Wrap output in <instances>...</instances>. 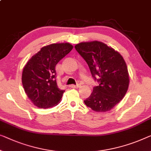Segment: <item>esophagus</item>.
I'll return each mask as SVG.
<instances>
[{"instance_id":"esophagus-1","label":"esophagus","mask_w":151,"mask_h":151,"mask_svg":"<svg viewBox=\"0 0 151 151\" xmlns=\"http://www.w3.org/2000/svg\"><path fill=\"white\" fill-rule=\"evenodd\" d=\"M71 88H78V87H81V84H77V85H71L70 86Z\"/></svg>"}]
</instances>
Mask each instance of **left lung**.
Listing matches in <instances>:
<instances>
[{
	"instance_id": "8db88e82",
	"label": "left lung",
	"mask_w": 151,
	"mask_h": 151,
	"mask_svg": "<svg viewBox=\"0 0 151 151\" xmlns=\"http://www.w3.org/2000/svg\"><path fill=\"white\" fill-rule=\"evenodd\" d=\"M99 83L93 87L87 106L96 112L109 111L124 98L129 83L127 67L122 55L102 42L94 40L75 45Z\"/></svg>"
}]
</instances>
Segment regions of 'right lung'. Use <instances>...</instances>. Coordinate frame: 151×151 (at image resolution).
<instances>
[{"instance_id":"obj_1","label":"right lung","mask_w":151,"mask_h":151,"mask_svg":"<svg viewBox=\"0 0 151 151\" xmlns=\"http://www.w3.org/2000/svg\"><path fill=\"white\" fill-rule=\"evenodd\" d=\"M73 48L68 42L49 45L42 47L26 63L22 72V85L36 106L48 109L60 102L64 90L57 85L55 66Z\"/></svg>"}]
</instances>
